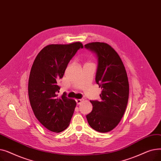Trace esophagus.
<instances>
[{
  "mask_svg": "<svg viewBox=\"0 0 161 161\" xmlns=\"http://www.w3.org/2000/svg\"><path fill=\"white\" fill-rule=\"evenodd\" d=\"M83 99H76L75 102H76V103H77V104L78 105V104H81V102H83Z\"/></svg>",
  "mask_w": 161,
  "mask_h": 161,
  "instance_id": "34e87169",
  "label": "esophagus"
}]
</instances>
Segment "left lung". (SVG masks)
Listing matches in <instances>:
<instances>
[{
  "instance_id": "8db88e82",
  "label": "left lung",
  "mask_w": 161,
  "mask_h": 161,
  "mask_svg": "<svg viewBox=\"0 0 161 161\" xmlns=\"http://www.w3.org/2000/svg\"><path fill=\"white\" fill-rule=\"evenodd\" d=\"M96 53L98 68L95 81L102 89L100 101L90 100L92 110L86 115L92 129L108 132L119 123L127 106L129 84L125 66L118 53L104 42L85 45Z\"/></svg>"
}]
</instances>
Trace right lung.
I'll return each instance as SVG.
<instances>
[{"label": "right lung", "mask_w": 161, "mask_h": 161, "mask_svg": "<svg viewBox=\"0 0 161 161\" xmlns=\"http://www.w3.org/2000/svg\"><path fill=\"white\" fill-rule=\"evenodd\" d=\"M80 42L69 44H49L37 55L31 67L28 92L32 111L39 122L56 133L69 125L76 106L75 101L58 97V81L63 77L68 64L80 48Z\"/></svg>", "instance_id": "add662e5"}]
</instances>
